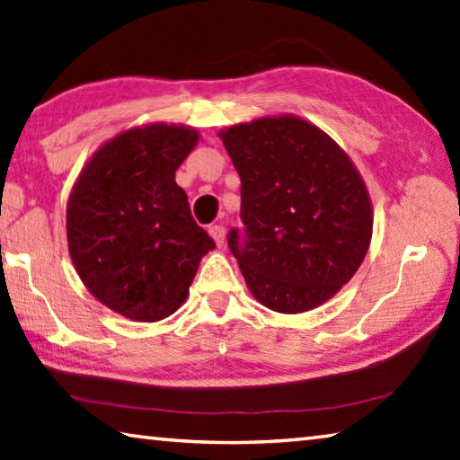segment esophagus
Returning <instances> with one entry per match:
<instances>
[{
  "label": "esophagus",
  "mask_w": 460,
  "mask_h": 460,
  "mask_svg": "<svg viewBox=\"0 0 460 460\" xmlns=\"http://www.w3.org/2000/svg\"><path fill=\"white\" fill-rule=\"evenodd\" d=\"M208 233H211V237L215 239L217 245L221 247L225 243V227H223V225H211V227H208Z\"/></svg>",
  "instance_id": "34e87169"
}]
</instances>
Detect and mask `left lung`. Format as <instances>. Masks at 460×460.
<instances>
[{
	"mask_svg": "<svg viewBox=\"0 0 460 460\" xmlns=\"http://www.w3.org/2000/svg\"><path fill=\"white\" fill-rule=\"evenodd\" d=\"M241 179L231 253L257 302L279 314L314 310L352 279L372 237L368 193L344 150L296 116L223 132Z\"/></svg>",
	"mask_w": 460,
	"mask_h": 460,
	"instance_id": "left-lung-1",
	"label": "left lung"
}]
</instances>
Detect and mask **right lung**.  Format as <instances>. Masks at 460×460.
<instances>
[{"mask_svg":"<svg viewBox=\"0 0 460 460\" xmlns=\"http://www.w3.org/2000/svg\"><path fill=\"white\" fill-rule=\"evenodd\" d=\"M197 138L166 124L122 132L90 158L70 195L74 267L92 296L130 320L177 312L215 247L174 182Z\"/></svg>","mask_w":460,"mask_h":460,"instance_id":"obj_1","label":"right lung"}]
</instances>
